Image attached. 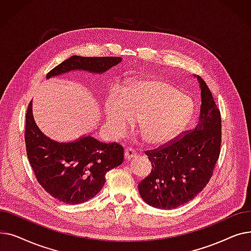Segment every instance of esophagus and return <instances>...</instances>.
Listing matches in <instances>:
<instances>
[{
  "label": "esophagus",
  "instance_id": "1",
  "mask_svg": "<svg viewBox=\"0 0 251 251\" xmlns=\"http://www.w3.org/2000/svg\"><path fill=\"white\" fill-rule=\"evenodd\" d=\"M136 151L132 149V148H127L126 150H125V152H124V155H125V159H127V160H130V159H132V157H134V156H136Z\"/></svg>",
  "mask_w": 251,
  "mask_h": 251
}]
</instances>
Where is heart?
Masks as SVG:
<instances>
[{"mask_svg": "<svg viewBox=\"0 0 251 251\" xmlns=\"http://www.w3.org/2000/svg\"><path fill=\"white\" fill-rule=\"evenodd\" d=\"M104 111L114 136H121L136 117L147 141L163 143L186 126L193 104L172 84L161 79L148 78L127 82L120 89H111Z\"/></svg>", "mask_w": 251, "mask_h": 251, "instance_id": "1", "label": "heart"}]
</instances>
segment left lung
<instances>
[{
    "label": "left lung",
    "instance_id": "8db88e82",
    "mask_svg": "<svg viewBox=\"0 0 251 251\" xmlns=\"http://www.w3.org/2000/svg\"><path fill=\"white\" fill-rule=\"evenodd\" d=\"M201 89L200 122L161 147L146 151L151 171L138 184L142 200L150 205L173 209L187 203L206 186L219 160L222 119L208 86L197 76Z\"/></svg>",
    "mask_w": 251,
    "mask_h": 251
}]
</instances>
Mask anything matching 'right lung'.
<instances>
[{
  "instance_id": "right-lung-1",
  "label": "right lung",
  "mask_w": 251,
  "mask_h": 251,
  "mask_svg": "<svg viewBox=\"0 0 251 251\" xmlns=\"http://www.w3.org/2000/svg\"><path fill=\"white\" fill-rule=\"evenodd\" d=\"M121 60L120 57L72 56L51 69L47 78L71 70L103 73ZM31 105L30 101L24 138L37 182L64 203L78 204L94 199L102 188L108 171L123 163V147L117 142H100L91 136L68 143L51 140L35 124Z\"/></svg>"
}]
</instances>
